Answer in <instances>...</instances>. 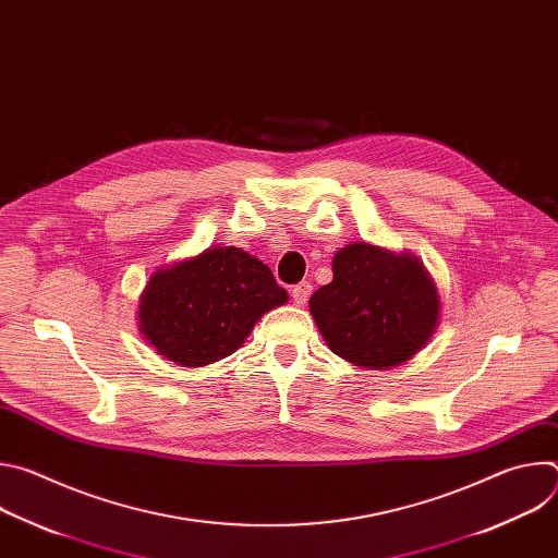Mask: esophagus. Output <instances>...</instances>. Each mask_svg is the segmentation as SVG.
Wrapping results in <instances>:
<instances>
[{"mask_svg":"<svg viewBox=\"0 0 558 558\" xmlns=\"http://www.w3.org/2000/svg\"><path fill=\"white\" fill-rule=\"evenodd\" d=\"M311 282H298L293 289H291V298H293V302L298 304V306H302V304H306V300H308V295H311Z\"/></svg>","mask_w":558,"mask_h":558,"instance_id":"esophagus-1","label":"esophagus"}]
</instances>
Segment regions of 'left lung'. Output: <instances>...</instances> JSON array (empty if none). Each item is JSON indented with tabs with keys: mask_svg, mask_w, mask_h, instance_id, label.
Here are the masks:
<instances>
[{
	"mask_svg": "<svg viewBox=\"0 0 558 558\" xmlns=\"http://www.w3.org/2000/svg\"><path fill=\"white\" fill-rule=\"evenodd\" d=\"M308 308L327 347L342 360L386 371L413 360L439 327L441 300L411 252L351 243L333 256V280Z\"/></svg>",
	"mask_w": 558,
	"mask_h": 558,
	"instance_id": "1",
	"label": "left lung"
}]
</instances>
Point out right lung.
I'll return each mask as SVG.
<instances>
[{
	"mask_svg": "<svg viewBox=\"0 0 558 558\" xmlns=\"http://www.w3.org/2000/svg\"><path fill=\"white\" fill-rule=\"evenodd\" d=\"M287 291L258 258L238 247H209L156 269L138 298V331L158 355L207 366L241 349Z\"/></svg>",
	"mask_w": 558,
	"mask_h": 558,
	"instance_id": "add662e5",
	"label": "right lung"
}]
</instances>
